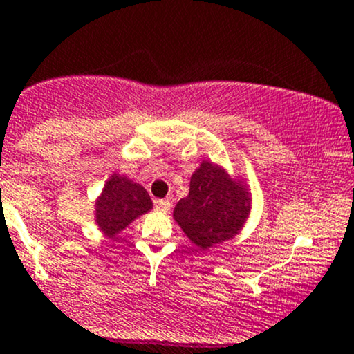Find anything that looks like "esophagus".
I'll return each mask as SVG.
<instances>
[{
	"mask_svg": "<svg viewBox=\"0 0 354 354\" xmlns=\"http://www.w3.org/2000/svg\"><path fill=\"white\" fill-rule=\"evenodd\" d=\"M169 208H171V201L169 200H156L158 211H161V213H168Z\"/></svg>",
	"mask_w": 354,
	"mask_h": 354,
	"instance_id": "1",
	"label": "esophagus"
}]
</instances>
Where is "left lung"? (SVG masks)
Masks as SVG:
<instances>
[{
  "instance_id": "left-lung-1",
  "label": "left lung",
  "mask_w": 354,
  "mask_h": 354,
  "mask_svg": "<svg viewBox=\"0 0 354 354\" xmlns=\"http://www.w3.org/2000/svg\"><path fill=\"white\" fill-rule=\"evenodd\" d=\"M251 209V194L241 180L221 166L203 161L189 181L188 196L174 206L173 218L201 250L236 236Z\"/></svg>"
}]
</instances>
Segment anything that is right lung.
Listing matches in <instances>:
<instances>
[{
    "mask_svg": "<svg viewBox=\"0 0 354 354\" xmlns=\"http://www.w3.org/2000/svg\"><path fill=\"white\" fill-rule=\"evenodd\" d=\"M151 208L153 201L143 186L115 173L96 200V225L108 238H115L129 223Z\"/></svg>",
    "mask_w": 354,
    "mask_h": 354,
    "instance_id": "1",
    "label": "right lung"
}]
</instances>
